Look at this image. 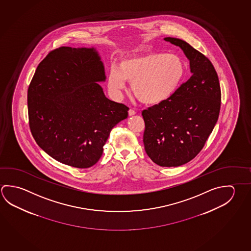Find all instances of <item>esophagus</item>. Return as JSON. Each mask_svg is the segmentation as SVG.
<instances>
[{"label": "esophagus", "instance_id": "esophagus-1", "mask_svg": "<svg viewBox=\"0 0 251 251\" xmlns=\"http://www.w3.org/2000/svg\"><path fill=\"white\" fill-rule=\"evenodd\" d=\"M135 114H136V111L133 110V109H129L128 110V115L129 116H132V115H134Z\"/></svg>", "mask_w": 251, "mask_h": 251}]
</instances>
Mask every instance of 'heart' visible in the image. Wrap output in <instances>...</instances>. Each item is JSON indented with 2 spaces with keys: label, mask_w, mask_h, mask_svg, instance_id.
Wrapping results in <instances>:
<instances>
[{
  "label": "heart",
  "mask_w": 251,
  "mask_h": 251,
  "mask_svg": "<svg viewBox=\"0 0 251 251\" xmlns=\"http://www.w3.org/2000/svg\"><path fill=\"white\" fill-rule=\"evenodd\" d=\"M185 75L184 62L175 53H151L127 57L111 68L107 84L115 94L131 82L132 93L142 103L158 105L176 93Z\"/></svg>",
  "instance_id": "heart-1"
}]
</instances>
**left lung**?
<instances>
[{"instance_id": "1", "label": "left lung", "mask_w": 251, "mask_h": 251, "mask_svg": "<svg viewBox=\"0 0 251 251\" xmlns=\"http://www.w3.org/2000/svg\"><path fill=\"white\" fill-rule=\"evenodd\" d=\"M189 61L191 76L169 100L142 112L144 145L160 167H179L202 149L219 118L220 81L210 60L184 40L167 37Z\"/></svg>"}]
</instances>
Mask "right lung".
I'll use <instances>...</instances> for the list:
<instances>
[{"mask_svg": "<svg viewBox=\"0 0 251 251\" xmlns=\"http://www.w3.org/2000/svg\"><path fill=\"white\" fill-rule=\"evenodd\" d=\"M101 57L94 48L62 47L47 55L28 88L31 134L59 162L88 168L99 161L112 128L128 107L106 97Z\"/></svg>", "mask_w": 251, "mask_h": 251, "instance_id": "obj_1", "label": "right lung"}]
</instances>
